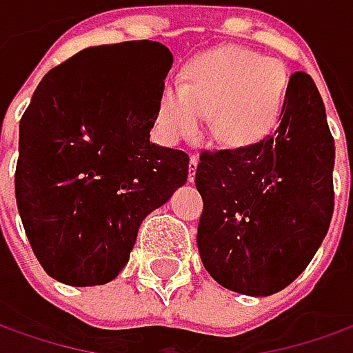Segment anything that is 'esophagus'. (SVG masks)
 Segmentation results:
<instances>
[{"label":"esophagus","instance_id":"1","mask_svg":"<svg viewBox=\"0 0 353 353\" xmlns=\"http://www.w3.org/2000/svg\"><path fill=\"white\" fill-rule=\"evenodd\" d=\"M197 163H199V160H197V158H195V156H192V158H190V176H188V179H190V181H195V172H197Z\"/></svg>","mask_w":353,"mask_h":353}]
</instances>
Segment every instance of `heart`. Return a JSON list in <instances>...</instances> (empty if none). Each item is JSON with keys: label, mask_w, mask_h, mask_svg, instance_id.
<instances>
[{"label": "heart", "mask_w": 353, "mask_h": 353, "mask_svg": "<svg viewBox=\"0 0 353 353\" xmlns=\"http://www.w3.org/2000/svg\"><path fill=\"white\" fill-rule=\"evenodd\" d=\"M288 72L281 61L227 47L190 61L179 86L161 88L156 124L165 142L195 136L211 118L217 142L245 148L263 140L283 114Z\"/></svg>", "instance_id": "b5f03b06"}]
</instances>
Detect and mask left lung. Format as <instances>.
Listing matches in <instances>:
<instances>
[{
	"mask_svg": "<svg viewBox=\"0 0 353 353\" xmlns=\"http://www.w3.org/2000/svg\"><path fill=\"white\" fill-rule=\"evenodd\" d=\"M336 148L314 81L294 72L279 128L253 146L203 152L197 249L217 283L270 296L318 251L334 213Z\"/></svg>",
	"mask_w": 353,
	"mask_h": 353,
	"instance_id": "obj_1",
	"label": "left lung"
}]
</instances>
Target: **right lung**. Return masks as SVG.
Returning a JSON list of instances; mask_svg holds the SVG:
<instances>
[{
    "instance_id": "obj_1",
    "label": "right lung",
    "mask_w": 353,
    "mask_h": 353,
    "mask_svg": "<svg viewBox=\"0 0 353 353\" xmlns=\"http://www.w3.org/2000/svg\"><path fill=\"white\" fill-rule=\"evenodd\" d=\"M172 63L156 41L88 47L33 92L19 122L15 199L54 281L110 283L142 221L188 181L190 156L150 142Z\"/></svg>"
}]
</instances>
